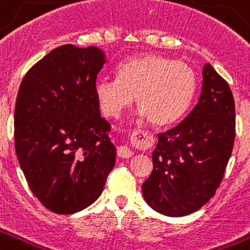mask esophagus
<instances>
[{
	"label": "esophagus",
	"mask_w": 250,
	"mask_h": 250,
	"mask_svg": "<svg viewBox=\"0 0 250 250\" xmlns=\"http://www.w3.org/2000/svg\"><path fill=\"white\" fill-rule=\"evenodd\" d=\"M118 156L122 159H129L133 156V152L127 146H123L118 148Z\"/></svg>",
	"instance_id": "esophagus-1"
}]
</instances>
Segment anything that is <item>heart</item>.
<instances>
[{
	"instance_id": "1",
	"label": "heart",
	"mask_w": 250,
	"mask_h": 250,
	"mask_svg": "<svg viewBox=\"0 0 250 250\" xmlns=\"http://www.w3.org/2000/svg\"><path fill=\"white\" fill-rule=\"evenodd\" d=\"M195 85V73L186 62L143 55L118 66L117 80H97L94 93L106 117L117 118L135 97L139 117L149 119L156 127H165L188 110Z\"/></svg>"
}]
</instances>
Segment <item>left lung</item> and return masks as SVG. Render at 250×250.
<instances>
[{
    "label": "left lung",
    "instance_id": "1",
    "mask_svg": "<svg viewBox=\"0 0 250 250\" xmlns=\"http://www.w3.org/2000/svg\"><path fill=\"white\" fill-rule=\"evenodd\" d=\"M201 95L174 128L159 133L143 197L167 216L202 208L222 182L235 142V101L228 83L205 64Z\"/></svg>",
    "mask_w": 250,
    "mask_h": 250
}]
</instances>
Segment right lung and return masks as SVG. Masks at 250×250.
Instances as JSON below:
<instances>
[{
  "label": "right lung",
  "instance_id": "1",
  "mask_svg": "<svg viewBox=\"0 0 250 250\" xmlns=\"http://www.w3.org/2000/svg\"><path fill=\"white\" fill-rule=\"evenodd\" d=\"M104 51L64 44L24 76L14 111L15 152L28 186L56 214L98 199L117 161L94 93Z\"/></svg>",
  "mask_w": 250,
  "mask_h": 250
}]
</instances>
